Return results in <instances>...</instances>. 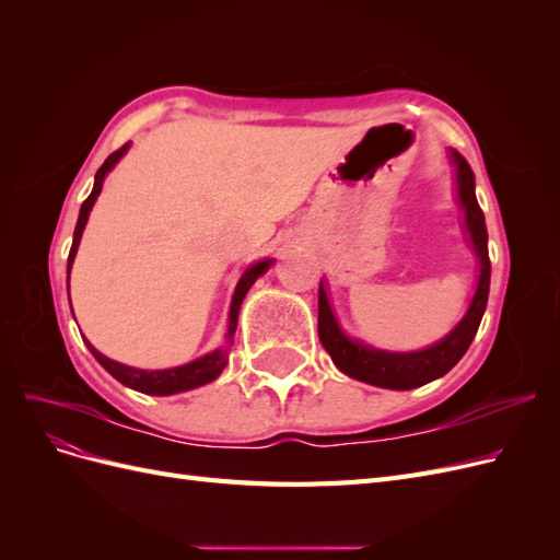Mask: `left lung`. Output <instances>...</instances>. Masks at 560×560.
I'll list each match as a JSON object with an SVG mask.
<instances>
[{
  "label": "left lung",
  "mask_w": 560,
  "mask_h": 560,
  "mask_svg": "<svg viewBox=\"0 0 560 560\" xmlns=\"http://www.w3.org/2000/svg\"><path fill=\"white\" fill-rule=\"evenodd\" d=\"M451 165L455 167V202L463 210V233L477 254L479 261V278L477 292H474L469 308L463 319L442 338L422 350L411 352H393L371 348L358 338L346 334L338 322L331 301L327 294V280H319V301H317V334L325 350L331 354L338 371L346 376L362 381L376 387L387 389H411L420 387L430 381L442 378L444 374L463 360L469 343L477 336L481 317L488 303V287H490V259H488V233L486 219L474 194V173L467 161L457 154L455 149L448 151Z\"/></svg>",
  "instance_id": "8db88e82"
}]
</instances>
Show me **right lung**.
Here are the masks:
<instances>
[{"mask_svg": "<svg viewBox=\"0 0 560 560\" xmlns=\"http://www.w3.org/2000/svg\"><path fill=\"white\" fill-rule=\"evenodd\" d=\"M128 149H130V142L124 144L118 151H114L112 156H107V161L100 165V171L95 173L93 191H91V196L86 200H83V206L79 210L77 229H74V241H72V249H70V259H67V282H70V270H72V264H74V257H77L81 235H83V229H86V224H89V214H91V210L95 206V200H97L100 191H103L105 177L114 171V165L126 156ZM270 266H273V259H261L257 264L247 266L243 270L238 284H235V292H233V299H231V311H229V331H226L229 346L233 343L235 327H238V313H241L245 294L249 292V287L257 282ZM70 308H72V301H70ZM86 346L93 352V358L100 364H103L118 383H124L126 387L138 389V393L156 395V397L186 393V389H194V387H200V385L214 381L219 374H222L224 366H226V360H229V348H217V350H212L208 354H202V358H198V360H194L189 364H182V366H173V369H135V366H128V364L109 360L107 354L95 350L89 341H86Z\"/></svg>", "mask_w": 560, "mask_h": 560, "instance_id": "obj_1", "label": "right lung"}]
</instances>
